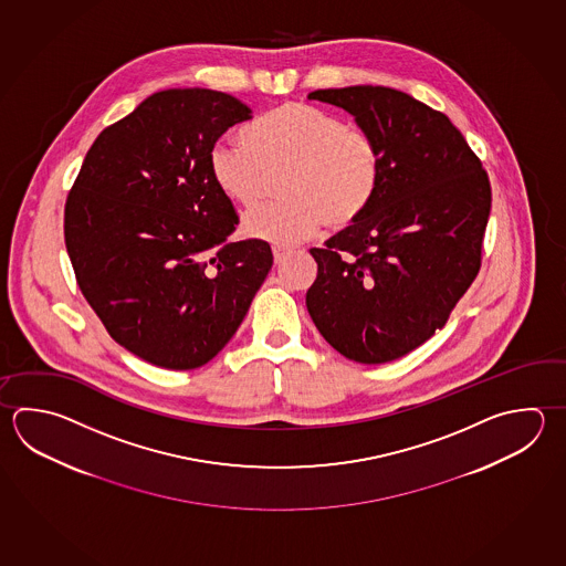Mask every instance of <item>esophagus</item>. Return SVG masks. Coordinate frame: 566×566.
Returning <instances> with one entry per match:
<instances>
[{"instance_id":"1","label":"esophagus","mask_w":566,"mask_h":566,"mask_svg":"<svg viewBox=\"0 0 566 566\" xmlns=\"http://www.w3.org/2000/svg\"><path fill=\"white\" fill-rule=\"evenodd\" d=\"M272 254H274V262L280 264V262H284L290 256V250L284 248V245H272Z\"/></svg>"}]
</instances>
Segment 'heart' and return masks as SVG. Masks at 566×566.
<instances>
[{"label": "heart", "mask_w": 566, "mask_h": 566, "mask_svg": "<svg viewBox=\"0 0 566 566\" xmlns=\"http://www.w3.org/2000/svg\"><path fill=\"white\" fill-rule=\"evenodd\" d=\"M218 190L238 206H252L276 176L282 200L244 216V232L292 245L354 224L373 202L380 181V151L373 136L322 107L290 102L244 129V139L220 138L208 154Z\"/></svg>", "instance_id": "heart-1"}]
</instances>
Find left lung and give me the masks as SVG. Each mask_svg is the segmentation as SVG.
I'll return each mask as SVG.
<instances>
[{"label": "left lung", "instance_id": "8db88e82", "mask_svg": "<svg viewBox=\"0 0 566 566\" xmlns=\"http://www.w3.org/2000/svg\"><path fill=\"white\" fill-rule=\"evenodd\" d=\"M308 97L353 114L380 151L366 212L310 250L318 262L310 318L348 360L390 363L440 331L479 274L491 181L452 122L405 92L350 86Z\"/></svg>", "mask_w": 566, "mask_h": 566}]
</instances>
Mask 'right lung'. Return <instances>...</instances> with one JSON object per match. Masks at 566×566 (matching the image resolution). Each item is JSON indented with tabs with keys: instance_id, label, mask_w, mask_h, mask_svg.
I'll list each match as a JSON object with an SVG mask.
<instances>
[{
	"instance_id": "add662e5",
	"label": "right lung",
	"mask_w": 566,
	"mask_h": 566,
	"mask_svg": "<svg viewBox=\"0 0 566 566\" xmlns=\"http://www.w3.org/2000/svg\"><path fill=\"white\" fill-rule=\"evenodd\" d=\"M248 119L224 92H156L97 136L67 193L77 286L109 336L154 366L210 363L274 262L268 242H228L238 213L208 166L213 142Z\"/></svg>"
}]
</instances>
